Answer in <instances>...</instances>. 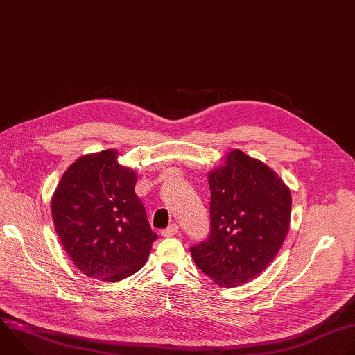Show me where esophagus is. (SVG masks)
<instances>
[{"label": "esophagus", "mask_w": 355, "mask_h": 355, "mask_svg": "<svg viewBox=\"0 0 355 355\" xmlns=\"http://www.w3.org/2000/svg\"><path fill=\"white\" fill-rule=\"evenodd\" d=\"M177 233H178V226L175 223H173L167 229L162 230V236L163 237H171V236H175Z\"/></svg>", "instance_id": "34e87169"}]
</instances>
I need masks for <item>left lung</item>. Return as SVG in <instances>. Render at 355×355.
Returning a JSON list of instances; mask_svg holds the SVG:
<instances>
[{"label":"left lung","mask_w":355,"mask_h":355,"mask_svg":"<svg viewBox=\"0 0 355 355\" xmlns=\"http://www.w3.org/2000/svg\"><path fill=\"white\" fill-rule=\"evenodd\" d=\"M208 182L211 234L189 250L218 285L237 286L277 257L289 230L291 191L272 168L239 148L208 174Z\"/></svg>","instance_id":"1"}]
</instances>
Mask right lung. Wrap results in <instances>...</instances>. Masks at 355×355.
Instances as JSON below:
<instances>
[{
	"label": "right lung",
	"mask_w": 355,
	"mask_h": 355,
	"mask_svg": "<svg viewBox=\"0 0 355 355\" xmlns=\"http://www.w3.org/2000/svg\"><path fill=\"white\" fill-rule=\"evenodd\" d=\"M136 173L118 163L116 150L77 159L53 196L56 233L87 277L116 282L137 272L157 234L135 192Z\"/></svg>",
	"instance_id": "1"
}]
</instances>
